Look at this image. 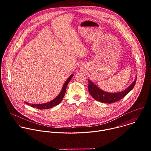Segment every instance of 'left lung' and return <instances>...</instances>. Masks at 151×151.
I'll list each match as a JSON object with an SVG mask.
<instances>
[{"label": "left lung", "instance_id": "1", "mask_svg": "<svg viewBox=\"0 0 151 151\" xmlns=\"http://www.w3.org/2000/svg\"><path fill=\"white\" fill-rule=\"evenodd\" d=\"M88 81L89 93L95 100L104 103H112L120 100L130 92L134 88L136 80H135L130 85V87H128L125 90L117 93H109L103 91L99 89L91 81L88 79Z\"/></svg>", "mask_w": 151, "mask_h": 151}]
</instances>
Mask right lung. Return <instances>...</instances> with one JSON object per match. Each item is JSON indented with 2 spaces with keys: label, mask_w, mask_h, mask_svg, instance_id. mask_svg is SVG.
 I'll use <instances>...</instances> for the list:
<instances>
[{
  "label": "right lung",
  "mask_w": 151,
  "mask_h": 151,
  "mask_svg": "<svg viewBox=\"0 0 151 151\" xmlns=\"http://www.w3.org/2000/svg\"><path fill=\"white\" fill-rule=\"evenodd\" d=\"M73 75H71L69 78L67 79V81L65 82V83H64V85L63 87V88L61 90V91L60 92V93L58 94V96L54 99V100H52V101H51L50 102L47 103H44V104H30V106H32V107H34V108H36V109H48L50 108H52V107L57 106V104H58L63 100L64 95H65L66 93V87L67 85L69 83V82H70L71 78H72ZM27 104H29L28 103H26Z\"/></svg>",
  "instance_id": "1"
}]
</instances>
